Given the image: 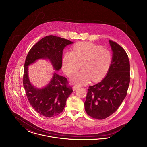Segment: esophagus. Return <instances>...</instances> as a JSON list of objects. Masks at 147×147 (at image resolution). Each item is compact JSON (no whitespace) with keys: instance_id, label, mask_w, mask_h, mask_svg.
Masks as SVG:
<instances>
[{"instance_id":"obj_1","label":"esophagus","mask_w":147,"mask_h":147,"mask_svg":"<svg viewBox=\"0 0 147 147\" xmlns=\"http://www.w3.org/2000/svg\"><path fill=\"white\" fill-rule=\"evenodd\" d=\"M79 88V86H78V85H74V86H73V90L74 91V90H76L77 88Z\"/></svg>"}]
</instances>
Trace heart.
Instances as JSON below:
<instances>
[{"mask_svg": "<svg viewBox=\"0 0 147 147\" xmlns=\"http://www.w3.org/2000/svg\"><path fill=\"white\" fill-rule=\"evenodd\" d=\"M112 55L107 49L90 42L78 43L72 52H67L62 59V68L68 77L72 76L80 66L82 70L71 78L73 83L85 84L92 80L98 81L104 77L112 63Z\"/></svg>", "mask_w": 147, "mask_h": 147, "instance_id": "heart-1", "label": "heart"}]
</instances>
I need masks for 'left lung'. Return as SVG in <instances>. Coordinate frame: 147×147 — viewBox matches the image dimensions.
I'll return each instance as SVG.
<instances>
[{
	"mask_svg": "<svg viewBox=\"0 0 147 147\" xmlns=\"http://www.w3.org/2000/svg\"><path fill=\"white\" fill-rule=\"evenodd\" d=\"M109 43L113 52L110 68L101 82L89 87L84 103L87 114L98 119L116 111L126 98L130 82V64L125 50L116 42Z\"/></svg>",
	"mask_w": 147,
	"mask_h": 147,
	"instance_id": "8db88e82",
	"label": "left lung"
}]
</instances>
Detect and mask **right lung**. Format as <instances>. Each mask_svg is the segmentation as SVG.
<instances>
[{
    "label": "right lung",
    "instance_id": "obj_1",
    "mask_svg": "<svg viewBox=\"0 0 147 147\" xmlns=\"http://www.w3.org/2000/svg\"><path fill=\"white\" fill-rule=\"evenodd\" d=\"M73 42L68 40L49 35L43 37L33 46L26 56L24 64L23 85L30 105L40 115L52 117L62 112L67 99L72 93L67 79L54 73L49 83L42 89L31 84L28 76V66L40 59H48L54 69H61L63 50Z\"/></svg>",
    "mask_w": 147,
    "mask_h": 147
}]
</instances>
